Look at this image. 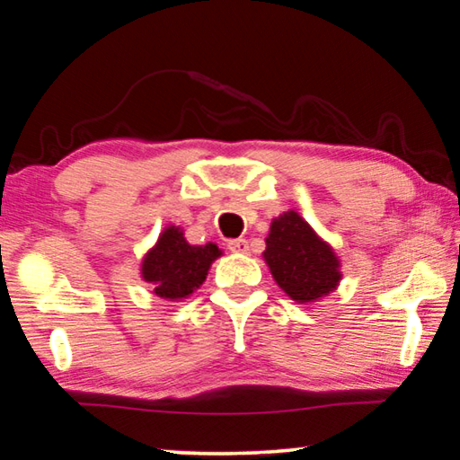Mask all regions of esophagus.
Returning a JSON list of instances; mask_svg holds the SVG:
<instances>
[{
    "mask_svg": "<svg viewBox=\"0 0 460 460\" xmlns=\"http://www.w3.org/2000/svg\"><path fill=\"white\" fill-rule=\"evenodd\" d=\"M227 249L233 253H247L249 243H247V239H231L227 243Z\"/></svg>",
    "mask_w": 460,
    "mask_h": 460,
    "instance_id": "obj_1",
    "label": "esophagus"
}]
</instances>
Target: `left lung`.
<instances>
[{"mask_svg": "<svg viewBox=\"0 0 460 460\" xmlns=\"http://www.w3.org/2000/svg\"><path fill=\"white\" fill-rule=\"evenodd\" d=\"M263 260L278 286L296 302L323 298L341 279L337 255L294 211L271 221Z\"/></svg>", "mask_w": 460, "mask_h": 460, "instance_id": "obj_1", "label": "left lung"}]
</instances>
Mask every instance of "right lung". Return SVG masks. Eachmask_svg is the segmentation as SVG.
<instances>
[{"label":"right lung","instance_id":"obj_1","mask_svg":"<svg viewBox=\"0 0 460 460\" xmlns=\"http://www.w3.org/2000/svg\"><path fill=\"white\" fill-rule=\"evenodd\" d=\"M221 252L215 243H186L181 227H168L158 243L144 258L142 276L154 284V294L160 298L181 300L205 282L211 263Z\"/></svg>","mask_w":460,"mask_h":460}]
</instances>
